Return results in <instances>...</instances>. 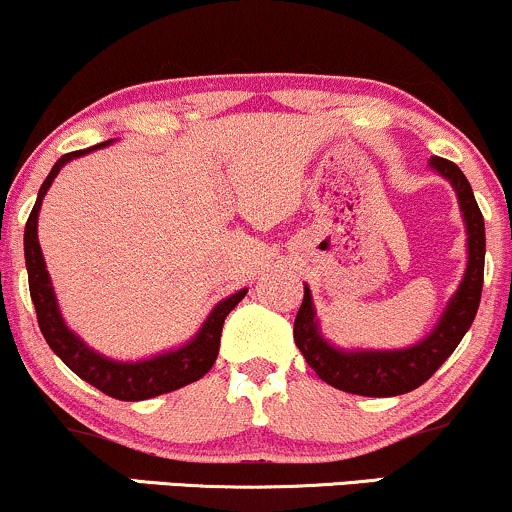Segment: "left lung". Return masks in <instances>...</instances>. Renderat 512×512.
Listing matches in <instances>:
<instances>
[{
	"instance_id": "left-lung-1",
	"label": "left lung",
	"mask_w": 512,
	"mask_h": 512,
	"mask_svg": "<svg viewBox=\"0 0 512 512\" xmlns=\"http://www.w3.org/2000/svg\"><path fill=\"white\" fill-rule=\"evenodd\" d=\"M431 166L452 182L460 199L464 223H467L469 262L460 289L440 317L436 330L428 334L424 342L402 351H356V354L332 349L317 334L313 298L305 289L301 310L293 322V339L317 378L337 390L363 397H395L416 390L443 366L445 358L457 349V344L472 327L481 301V286H484V216L474 199L472 185L455 163L448 158L431 156Z\"/></svg>"
}]
</instances>
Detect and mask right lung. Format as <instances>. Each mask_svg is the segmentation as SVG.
Wrapping results in <instances>:
<instances>
[{
    "mask_svg": "<svg viewBox=\"0 0 512 512\" xmlns=\"http://www.w3.org/2000/svg\"><path fill=\"white\" fill-rule=\"evenodd\" d=\"M108 144L110 142H103L96 146H88V149L72 151V154H64L60 161L52 166L50 175L45 178L43 185H40L35 207L26 221L23 252H26L28 289H31L35 315H38L40 332H43L45 342L50 344V349L55 351V354L60 356L81 380H86V383L98 387V390L105 392L108 397L122 399V402H139V399L166 395V392L178 390L182 385L195 383V380L209 373L211 366H214L216 356H219L223 320H226V315L231 313L240 301H243L248 291L243 289L233 293L231 298H226V301L216 305V308L211 310V315L207 317V322H204V327L199 330V334L190 344L182 346L178 351H170V354L151 358V361H139V363L108 361V358H103L101 354L88 349L76 334L67 330V325L62 322L60 310H57V301H55V293H52L48 269H45L43 252H40L38 211H40V202H43L45 192H48V187L52 185V180H55V175L60 173L64 163Z\"/></svg>",
    "mask_w": 512,
    "mask_h": 512,
    "instance_id": "add662e5",
    "label": "right lung"
}]
</instances>
